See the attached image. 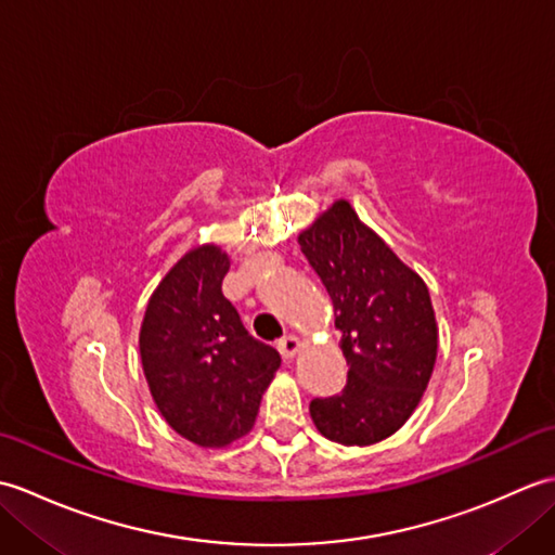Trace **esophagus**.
<instances>
[{
  "label": "esophagus",
  "instance_id": "1",
  "mask_svg": "<svg viewBox=\"0 0 555 555\" xmlns=\"http://www.w3.org/2000/svg\"><path fill=\"white\" fill-rule=\"evenodd\" d=\"M300 346H302V340H300V336H296V334H286L284 338L279 340V352L284 358H293L296 356V352L300 350Z\"/></svg>",
  "mask_w": 555,
  "mask_h": 555
}]
</instances>
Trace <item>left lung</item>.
Segmentation results:
<instances>
[{
    "instance_id": "left-lung-1",
    "label": "left lung",
    "mask_w": 555,
    "mask_h": 555,
    "mask_svg": "<svg viewBox=\"0 0 555 555\" xmlns=\"http://www.w3.org/2000/svg\"><path fill=\"white\" fill-rule=\"evenodd\" d=\"M298 243L334 302L348 362L344 391L314 398L310 417L328 441L379 443L410 420L431 379L439 326L429 288L348 199L322 211Z\"/></svg>"
}]
</instances>
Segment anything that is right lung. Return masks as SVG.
<instances>
[{"mask_svg": "<svg viewBox=\"0 0 555 555\" xmlns=\"http://www.w3.org/2000/svg\"><path fill=\"white\" fill-rule=\"evenodd\" d=\"M229 267L215 243L188 250L150 296L138 338L162 417L203 448H223L253 429L281 364L279 352L247 334L223 298Z\"/></svg>", "mask_w": 555, "mask_h": 555, "instance_id": "right-lung-1", "label": "right lung"}]
</instances>
